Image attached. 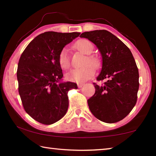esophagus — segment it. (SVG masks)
Masks as SVG:
<instances>
[{"mask_svg": "<svg viewBox=\"0 0 156 156\" xmlns=\"http://www.w3.org/2000/svg\"><path fill=\"white\" fill-rule=\"evenodd\" d=\"M84 83H78V88H81L82 87L84 86Z\"/></svg>", "mask_w": 156, "mask_h": 156, "instance_id": "esophagus-1", "label": "esophagus"}]
</instances>
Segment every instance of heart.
<instances>
[{
    "label": "heart",
    "instance_id": "1",
    "mask_svg": "<svg viewBox=\"0 0 156 156\" xmlns=\"http://www.w3.org/2000/svg\"><path fill=\"white\" fill-rule=\"evenodd\" d=\"M74 47L78 51L84 54L88 55V56L84 60V65H85L81 68L71 70L69 72L66 74V78L69 81L76 82V83H84L93 77L95 74L94 67L95 68H98L100 65V61L98 58L94 55H89L94 49L93 44L89 41L87 39H80L76 42ZM58 60V63L61 68L64 69H67L69 68L71 63L68 49L67 48H63L60 50Z\"/></svg>",
    "mask_w": 156,
    "mask_h": 156
}]
</instances>
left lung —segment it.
Here are the masks:
<instances>
[{"instance_id": "8db88e82", "label": "left lung", "mask_w": 156, "mask_h": 156, "mask_svg": "<svg viewBox=\"0 0 156 156\" xmlns=\"http://www.w3.org/2000/svg\"><path fill=\"white\" fill-rule=\"evenodd\" d=\"M80 37L96 44L101 54L102 69L97 80L107 79L102 85L94 83L96 91L87 100L89 109L102 122H119L131 112L137 101L139 73L132 53L107 30L86 31Z\"/></svg>"}]
</instances>
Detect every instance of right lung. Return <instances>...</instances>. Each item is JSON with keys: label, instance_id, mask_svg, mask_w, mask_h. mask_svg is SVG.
<instances>
[{"label": "right lung", "instance_id": "add662e5", "mask_svg": "<svg viewBox=\"0 0 156 156\" xmlns=\"http://www.w3.org/2000/svg\"><path fill=\"white\" fill-rule=\"evenodd\" d=\"M80 34L47 31L34 38L21 55L17 69L18 92L25 112L38 122L51 125L67 112L68 91L78 87L62 81L58 58L60 50Z\"/></svg>", "mask_w": 156, "mask_h": 156}]
</instances>
